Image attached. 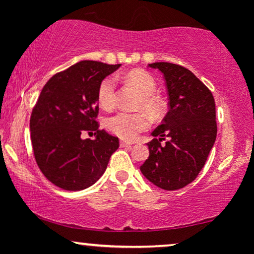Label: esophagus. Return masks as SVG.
Wrapping results in <instances>:
<instances>
[{"label":"esophagus","mask_w":254,"mask_h":254,"mask_svg":"<svg viewBox=\"0 0 254 254\" xmlns=\"http://www.w3.org/2000/svg\"><path fill=\"white\" fill-rule=\"evenodd\" d=\"M121 145L122 147H131L132 143H130V142H127V141H121Z\"/></svg>","instance_id":"obj_1"}]
</instances>
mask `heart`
Masks as SVG:
<instances>
[{
	"label": "heart",
	"instance_id": "obj_1",
	"mask_svg": "<svg viewBox=\"0 0 254 254\" xmlns=\"http://www.w3.org/2000/svg\"><path fill=\"white\" fill-rule=\"evenodd\" d=\"M124 80L141 94L137 109L143 110L151 118L157 119L164 113V103L155 94L156 82L149 72L144 70H131L124 75ZM116 80L105 77L99 84L98 101L105 110L112 109L116 103ZM105 127L110 132L124 139H133L139 132L148 129L149 121L143 112H118L105 121Z\"/></svg>",
	"mask_w": 254,
	"mask_h": 254
}]
</instances>
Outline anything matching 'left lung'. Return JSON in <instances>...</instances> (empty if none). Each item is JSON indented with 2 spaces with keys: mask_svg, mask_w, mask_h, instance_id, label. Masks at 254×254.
Wrapping results in <instances>:
<instances>
[{
  "mask_svg": "<svg viewBox=\"0 0 254 254\" xmlns=\"http://www.w3.org/2000/svg\"><path fill=\"white\" fill-rule=\"evenodd\" d=\"M148 66L164 74L170 110L151 132L155 138L147 144L149 157L139 170L157 188L179 190L196 179L215 143V100L208 87L189 69L167 62Z\"/></svg>",
  "mask_w": 254,
  "mask_h": 254,
  "instance_id": "left-lung-1",
  "label": "left lung"
}]
</instances>
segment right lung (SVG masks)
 I'll use <instances>...</instances> for the list:
<instances>
[{
    "label": "right lung",
    "mask_w": 254,
    "mask_h": 254,
    "mask_svg": "<svg viewBox=\"0 0 254 254\" xmlns=\"http://www.w3.org/2000/svg\"><path fill=\"white\" fill-rule=\"evenodd\" d=\"M122 64L81 61L54 75L32 111L30 130L38 167L63 190L89 188L106 171L119 139L99 130L98 88ZM93 140L81 134L92 133Z\"/></svg>",
    "instance_id": "1"
}]
</instances>
